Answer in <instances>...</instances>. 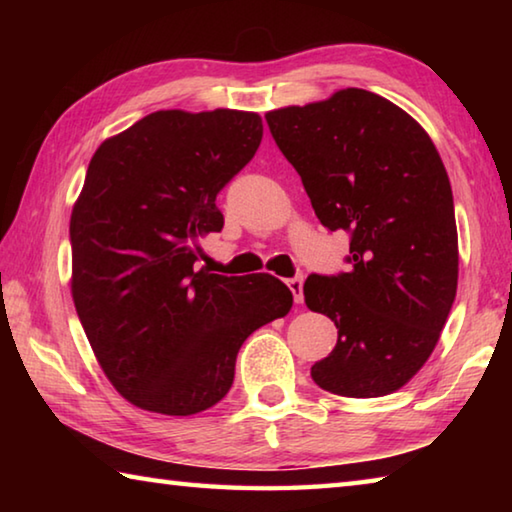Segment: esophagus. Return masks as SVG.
<instances>
[{"label":"esophagus","instance_id":"1","mask_svg":"<svg viewBox=\"0 0 512 512\" xmlns=\"http://www.w3.org/2000/svg\"><path fill=\"white\" fill-rule=\"evenodd\" d=\"M302 284H305V280H302V275H298V277H291V280H287V287L291 289V293H293V300L300 302L305 300V296H302Z\"/></svg>","mask_w":512,"mask_h":512}]
</instances>
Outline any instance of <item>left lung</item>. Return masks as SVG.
Instances as JSON below:
<instances>
[{
  "label": "left lung",
  "mask_w": 512,
  "mask_h": 512,
  "mask_svg": "<svg viewBox=\"0 0 512 512\" xmlns=\"http://www.w3.org/2000/svg\"><path fill=\"white\" fill-rule=\"evenodd\" d=\"M318 221L350 235V273L309 275L305 302L339 329L316 384L343 397L402 388L440 339L458 284L452 185L427 131L375 92L266 112Z\"/></svg>",
  "instance_id": "8db88e82"
}]
</instances>
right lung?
<instances>
[{
	"instance_id": "add662e5",
	"label": "right lung",
	"mask_w": 512,
	"mask_h": 512,
	"mask_svg": "<svg viewBox=\"0 0 512 512\" xmlns=\"http://www.w3.org/2000/svg\"><path fill=\"white\" fill-rule=\"evenodd\" d=\"M262 117L158 110L92 155L69 221L72 298L101 370L144 411L194 415L230 391L250 334L289 314L268 273L198 268L216 194L253 160Z\"/></svg>"
}]
</instances>
